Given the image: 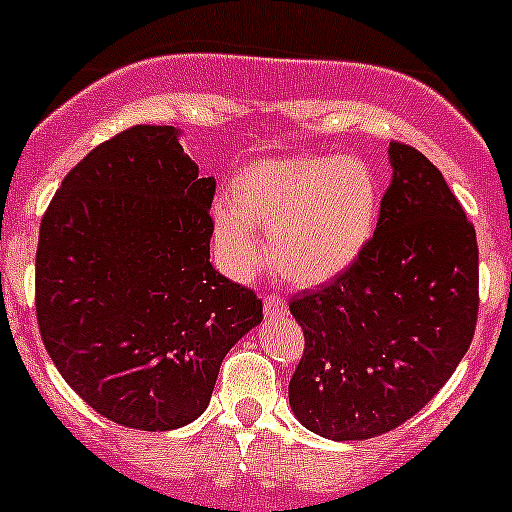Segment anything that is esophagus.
<instances>
[{
  "label": "esophagus",
  "mask_w": 512,
  "mask_h": 512,
  "mask_svg": "<svg viewBox=\"0 0 512 512\" xmlns=\"http://www.w3.org/2000/svg\"><path fill=\"white\" fill-rule=\"evenodd\" d=\"M287 312V302L277 294H267L265 297V314H285Z\"/></svg>",
  "instance_id": "obj_1"
}]
</instances>
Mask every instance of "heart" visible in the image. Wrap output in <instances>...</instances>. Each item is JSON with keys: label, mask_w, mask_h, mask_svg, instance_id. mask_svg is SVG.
Listing matches in <instances>:
<instances>
[{"label": "heart", "mask_w": 512, "mask_h": 512, "mask_svg": "<svg viewBox=\"0 0 512 512\" xmlns=\"http://www.w3.org/2000/svg\"><path fill=\"white\" fill-rule=\"evenodd\" d=\"M381 185L361 158L285 156L235 175L230 200L213 208V247L235 280L270 265L282 280L317 287L352 270L374 240ZM255 231L268 232L264 255Z\"/></svg>", "instance_id": "heart-1"}]
</instances>
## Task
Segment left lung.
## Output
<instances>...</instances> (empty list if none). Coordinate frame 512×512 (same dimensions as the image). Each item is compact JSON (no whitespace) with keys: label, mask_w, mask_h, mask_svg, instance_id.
<instances>
[{"label":"left lung","mask_w":512,"mask_h":512,"mask_svg":"<svg viewBox=\"0 0 512 512\" xmlns=\"http://www.w3.org/2000/svg\"><path fill=\"white\" fill-rule=\"evenodd\" d=\"M389 160L394 175L364 255L289 302L304 332L289 406L332 441L409 421L451 379L476 332V230L423 153L394 141Z\"/></svg>","instance_id":"1"}]
</instances>
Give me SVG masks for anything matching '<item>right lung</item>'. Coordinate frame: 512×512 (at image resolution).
<instances>
[{"instance_id": "1", "label": "right lung", "mask_w": 512, "mask_h": 512, "mask_svg": "<svg viewBox=\"0 0 512 512\" xmlns=\"http://www.w3.org/2000/svg\"><path fill=\"white\" fill-rule=\"evenodd\" d=\"M215 178L173 126H133L66 173L39 227L36 319L66 384L108 421L170 431L210 404L262 299L210 265Z\"/></svg>"}]
</instances>
